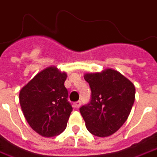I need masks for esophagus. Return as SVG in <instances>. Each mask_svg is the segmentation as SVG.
I'll list each match as a JSON object with an SVG mask.
<instances>
[{
    "label": "esophagus",
    "mask_w": 157,
    "mask_h": 157,
    "mask_svg": "<svg viewBox=\"0 0 157 157\" xmlns=\"http://www.w3.org/2000/svg\"><path fill=\"white\" fill-rule=\"evenodd\" d=\"M81 105H82V101H76L74 103V106H75V108H79L81 106Z\"/></svg>",
    "instance_id": "esophagus-1"
}]
</instances>
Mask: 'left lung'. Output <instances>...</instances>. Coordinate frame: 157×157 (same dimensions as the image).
<instances>
[{
    "instance_id": "1",
    "label": "left lung",
    "mask_w": 157,
    "mask_h": 157,
    "mask_svg": "<svg viewBox=\"0 0 157 157\" xmlns=\"http://www.w3.org/2000/svg\"><path fill=\"white\" fill-rule=\"evenodd\" d=\"M84 78L91 90L89 103L80 108L86 126L96 136H111L128 118L135 101L134 85L112 69L86 73Z\"/></svg>"
}]
</instances>
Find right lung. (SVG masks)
Masks as SVG:
<instances>
[{
	"label": "right lung",
	"mask_w": 157,
	"mask_h": 157,
	"mask_svg": "<svg viewBox=\"0 0 157 157\" xmlns=\"http://www.w3.org/2000/svg\"><path fill=\"white\" fill-rule=\"evenodd\" d=\"M67 76L56 67H47L20 91V104L25 120L42 136H58L67 127L73 109L64 86Z\"/></svg>",
	"instance_id": "right-lung-1"
}]
</instances>
